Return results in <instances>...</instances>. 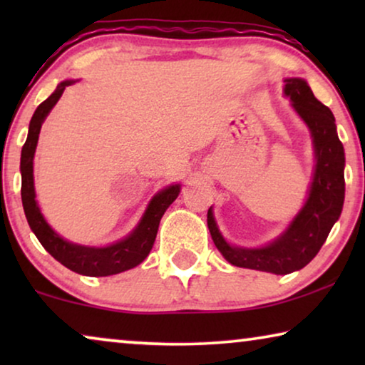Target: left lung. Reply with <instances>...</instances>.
Here are the masks:
<instances>
[{
	"label": "left lung",
	"mask_w": 365,
	"mask_h": 365,
	"mask_svg": "<svg viewBox=\"0 0 365 365\" xmlns=\"http://www.w3.org/2000/svg\"><path fill=\"white\" fill-rule=\"evenodd\" d=\"M284 81V94L291 98L292 108L307 124L316 154V168L306 204L276 241L257 249L236 247L226 242L214 221L212 207L207 211L209 232L227 262L281 276L299 271L316 257L334 222L341 216L346 192V156L342 143L339 141L334 114L314 96L304 79L287 78Z\"/></svg>",
	"instance_id": "obj_1"
}]
</instances>
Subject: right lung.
Here are the masks:
<instances>
[{"mask_svg":"<svg viewBox=\"0 0 365 365\" xmlns=\"http://www.w3.org/2000/svg\"><path fill=\"white\" fill-rule=\"evenodd\" d=\"M73 79L58 84L54 93L48 99L39 104L34 111L31 123H29V131L26 143L21 149V201L26 214L28 224L31 231L36 234L38 241L41 246L51 254V256L63 264L64 267L71 271L83 274V276L103 277L113 276L128 271V269L136 267L141 264L148 254L151 252L154 239H156L159 221L163 214L171 206L174 199L179 196L181 186L173 184L151 199L149 206L144 212L141 222L138 227L129 234L128 237L121 239L116 244L108 247H88L73 244L53 231L49 224L44 221L41 211L36 204V194H34V178H33V158L36 151V144L41 131V124L51 111L58 99L68 86H71Z\"/></svg>","mask_w":365,"mask_h":365,"instance_id":"add662e5","label":"right lung"}]
</instances>
